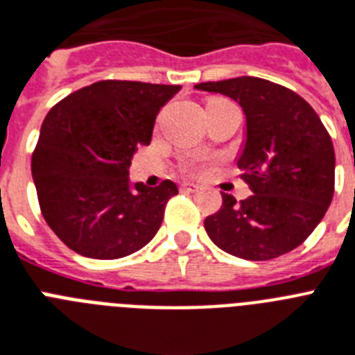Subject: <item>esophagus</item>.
Instances as JSON below:
<instances>
[{
	"label": "esophagus",
	"mask_w": 355,
	"mask_h": 355,
	"mask_svg": "<svg viewBox=\"0 0 355 355\" xmlns=\"http://www.w3.org/2000/svg\"><path fill=\"white\" fill-rule=\"evenodd\" d=\"M198 184L194 183H189V181H184V183L180 184V190L181 192H198Z\"/></svg>",
	"instance_id": "obj_1"
}]
</instances>
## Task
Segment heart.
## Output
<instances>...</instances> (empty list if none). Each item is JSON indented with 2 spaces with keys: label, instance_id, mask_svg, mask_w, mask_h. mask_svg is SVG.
Segmentation results:
<instances>
[{
  "label": "heart",
  "instance_id": "obj_1",
  "mask_svg": "<svg viewBox=\"0 0 355 355\" xmlns=\"http://www.w3.org/2000/svg\"><path fill=\"white\" fill-rule=\"evenodd\" d=\"M187 168H189V171H194L196 166H194V165H192V163H189V165H187Z\"/></svg>",
  "mask_w": 355,
  "mask_h": 355
}]
</instances>
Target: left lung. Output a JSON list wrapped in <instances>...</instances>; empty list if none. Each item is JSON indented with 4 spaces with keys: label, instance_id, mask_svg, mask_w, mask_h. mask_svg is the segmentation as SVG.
Instances as JSON below:
<instances>
[{
    "label": "left lung",
    "instance_id": "1",
    "mask_svg": "<svg viewBox=\"0 0 355 355\" xmlns=\"http://www.w3.org/2000/svg\"><path fill=\"white\" fill-rule=\"evenodd\" d=\"M241 105L247 139L237 166L254 192L237 203L230 194L205 219L221 250L266 261L294 250L314 232L334 198L336 154L315 110L294 90L261 78L196 85Z\"/></svg>",
    "mask_w": 355,
    "mask_h": 355
}]
</instances>
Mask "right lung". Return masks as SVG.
Wrapping results in <instances>:
<instances>
[{
	"instance_id": "obj_1",
	"label": "right lung",
	"mask_w": 355,
	"mask_h": 355,
	"mask_svg": "<svg viewBox=\"0 0 355 355\" xmlns=\"http://www.w3.org/2000/svg\"><path fill=\"white\" fill-rule=\"evenodd\" d=\"M180 85L107 79L55 103L41 125L32 178L46 225L70 250L118 259L159 230L178 187L130 184L128 168L152 139L161 107Z\"/></svg>"
}]
</instances>
